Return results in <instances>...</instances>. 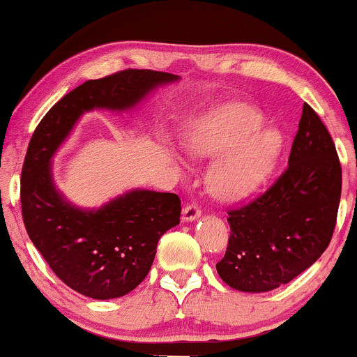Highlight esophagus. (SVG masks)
Here are the masks:
<instances>
[{"instance_id":"obj_1","label":"esophagus","mask_w":357,"mask_h":357,"mask_svg":"<svg viewBox=\"0 0 357 357\" xmlns=\"http://www.w3.org/2000/svg\"><path fill=\"white\" fill-rule=\"evenodd\" d=\"M199 214H202V208H199L197 203H188L182 211V219L183 221H193V219H197Z\"/></svg>"}]
</instances>
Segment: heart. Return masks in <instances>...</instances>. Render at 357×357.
Instances as JSON below:
<instances>
[{"label":"heart","instance_id":"1","mask_svg":"<svg viewBox=\"0 0 357 357\" xmlns=\"http://www.w3.org/2000/svg\"><path fill=\"white\" fill-rule=\"evenodd\" d=\"M263 119L252 105L231 104L197 121L185 135V148L197 158H219L209 172V188L226 199L252 193L275 167L281 135L261 130Z\"/></svg>","mask_w":357,"mask_h":357}]
</instances>
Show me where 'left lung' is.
Returning a JSON list of instances; mask_svg holds the SVG:
<instances>
[{"mask_svg":"<svg viewBox=\"0 0 357 357\" xmlns=\"http://www.w3.org/2000/svg\"><path fill=\"white\" fill-rule=\"evenodd\" d=\"M341 164L331 136L304 104L287 167L266 192L229 209L221 280L243 292L276 289L319 260L333 237Z\"/></svg>","mask_w":357,"mask_h":357,"instance_id":"obj_1","label":"left lung"}]
</instances>
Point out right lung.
I'll use <instances>...</instances> for the list:
<instances>
[{
	"label": "right lung",
	"mask_w": 357,
	"mask_h": 357,
	"mask_svg": "<svg viewBox=\"0 0 357 357\" xmlns=\"http://www.w3.org/2000/svg\"><path fill=\"white\" fill-rule=\"evenodd\" d=\"M170 73L123 70L86 81L56 102L33 131L21 174L22 219L52 271L82 296L114 299L148 276L159 238L180 222L175 193L133 190L97 211L71 206L56 192L50 160L77 119L92 109L126 110Z\"/></svg>",
	"instance_id": "right-lung-1"
}]
</instances>
